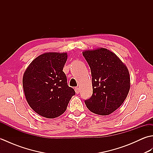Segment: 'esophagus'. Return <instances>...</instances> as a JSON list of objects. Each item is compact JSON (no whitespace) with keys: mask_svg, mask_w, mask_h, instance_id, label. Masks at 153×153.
I'll return each mask as SVG.
<instances>
[{"mask_svg":"<svg viewBox=\"0 0 153 153\" xmlns=\"http://www.w3.org/2000/svg\"><path fill=\"white\" fill-rule=\"evenodd\" d=\"M75 91H76V93L77 94L79 93V92H80L79 88H78V87H76V88H75Z\"/></svg>","mask_w":153,"mask_h":153,"instance_id":"1","label":"esophagus"}]
</instances>
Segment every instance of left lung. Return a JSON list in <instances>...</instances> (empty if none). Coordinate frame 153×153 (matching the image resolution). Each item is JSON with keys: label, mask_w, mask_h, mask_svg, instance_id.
Returning a JSON list of instances; mask_svg holds the SVG:
<instances>
[{"label": "left lung", "mask_w": 153, "mask_h": 153, "mask_svg": "<svg viewBox=\"0 0 153 153\" xmlns=\"http://www.w3.org/2000/svg\"><path fill=\"white\" fill-rule=\"evenodd\" d=\"M91 68L93 94L85 104L91 112L109 115L122 105L130 88V77L126 65L105 48L83 52Z\"/></svg>", "instance_id": "left-lung-1"}]
</instances>
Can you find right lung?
<instances>
[{
  "mask_svg": "<svg viewBox=\"0 0 153 153\" xmlns=\"http://www.w3.org/2000/svg\"><path fill=\"white\" fill-rule=\"evenodd\" d=\"M67 53H47L31 62L23 76L25 98L38 114L54 118L66 111L76 93L68 85L63 68Z\"/></svg>",
  "mask_w": 153,
  "mask_h": 153,
  "instance_id": "obj_1",
  "label": "right lung"
}]
</instances>
